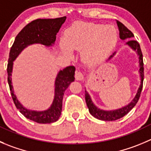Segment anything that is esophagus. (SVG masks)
<instances>
[{
    "instance_id": "1",
    "label": "esophagus",
    "mask_w": 151,
    "mask_h": 151,
    "mask_svg": "<svg viewBox=\"0 0 151 151\" xmlns=\"http://www.w3.org/2000/svg\"><path fill=\"white\" fill-rule=\"evenodd\" d=\"M75 78H76V79L78 80V81H82L83 79H84V75H83V73H81V72L80 71H78L77 70L76 72V75H75Z\"/></svg>"
}]
</instances>
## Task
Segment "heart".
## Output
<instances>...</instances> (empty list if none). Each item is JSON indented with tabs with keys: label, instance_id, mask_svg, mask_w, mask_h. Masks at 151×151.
Listing matches in <instances>:
<instances>
[{
	"label": "heart",
	"instance_id": "heart-1",
	"mask_svg": "<svg viewBox=\"0 0 151 151\" xmlns=\"http://www.w3.org/2000/svg\"><path fill=\"white\" fill-rule=\"evenodd\" d=\"M117 36L113 26L78 21L65 30V43H61V48L67 55H71L70 49L81 51L83 61L93 64L107 55L116 44Z\"/></svg>",
	"mask_w": 151,
	"mask_h": 151
}]
</instances>
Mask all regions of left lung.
<instances>
[{
	"label": "left lung",
	"mask_w": 151,
	"mask_h": 151,
	"mask_svg": "<svg viewBox=\"0 0 151 151\" xmlns=\"http://www.w3.org/2000/svg\"><path fill=\"white\" fill-rule=\"evenodd\" d=\"M116 23H117L118 28H119V38L122 40L130 39L126 43V44L128 45L131 49H133L134 51H136L137 52V55H139V73H140L141 83H140V86H139V89H138L137 93H136L134 99L132 100L130 104L124 106V107H121L119 109L113 110H104L96 107L93 104V101H92V99L90 98V96L89 95V93L85 90V94L84 95H85L86 103H87V107H88L90 114L93 116H94L95 118H96V119H98L99 120H102V121H115V120H117L119 119H121L123 116H125L126 114H127L134 107V106L136 105V103L139 101L142 90L143 80H144V63H143V55L141 48H140V45H139L137 41L132 39L134 37V35H133V34L132 33V32L130 30H129L120 21H117ZM115 54H116V52H114L113 53V55H111L109 57L108 60H110L112 57H113Z\"/></svg>",
	"instance_id": "8db88e82"
}]
</instances>
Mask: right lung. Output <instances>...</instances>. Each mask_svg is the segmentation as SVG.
<instances>
[{
  "label": "right lung",
  "instance_id": "right-lung-1",
  "mask_svg": "<svg viewBox=\"0 0 151 151\" xmlns=\"http://www.w3.org/2000/svg\"><path fill=\"white\" fill-rule=\"evenodd\" d=\"M66 16L54 19H36L24 27L15 38L9 55L7 64L8 84L11 92V96L17 109L32 121L41 124H50L58 120L62 110V100L64 91L70 83L74 81V66H69L58 72L55 81V96L52 104L47 110L44 111H35L25 108L17 99L14 93L12 82V72L13 61L20 53L33 44H41L47 47L55 44L56 35L62 24L65 22Z\"/></svg>",
  "mask_w": 151,
  "mask_h": 151
}]
</instances>
